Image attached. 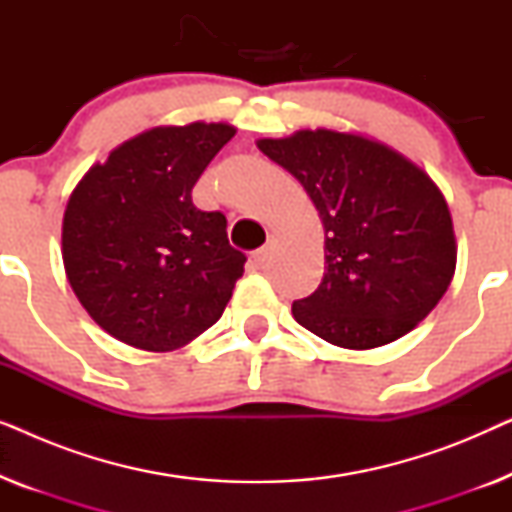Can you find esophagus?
Segmentation results:
<instances>
[{"instance_id": "obj_1", "label": "esophagus", "mask_w": 512, "mask_h": 512, "mask_svg": "<svg viewBox=\"0 0 512 512\" xmlns=\"http://www.w3.org/2000/svg\"><path fill=\"white\" fill-rule=\"evenodd\" d=\"M270 251H272L270 244H265V247L256 249V251H254V256H251V258H254V263H256V265H265V263L270 261Z\"/></svg>"}]
</instances>
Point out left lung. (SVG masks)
<instances>
[{"label":"left lung","instance_id":"obj_1","mask_svg":"<svg viewBox=\"0 0 512 512\" xmlns=\"http://www.w3.org/2000/svg\"><path fill=\"white\" fill-rule=\"evenodd\" d=\"M258 149L303 184L326 230L324 279L293 303L298 324L345 349L410 333L457 265L450 209L429 174L380 142L324 128Z\"/></svg>","mask_w":512,"mask_h":512}]
</instances>
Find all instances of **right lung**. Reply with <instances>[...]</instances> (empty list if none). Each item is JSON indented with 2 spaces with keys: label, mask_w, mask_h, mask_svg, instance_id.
Returning <instances> with one entry per match:
<instances>
[{
  "label": "right lung",
  "mask_w": 512,
  "mask_h": 512,
  "mask_svg": "<svg viewBox=\"0 0 512 512\" xmlns=\"http://www.w3.org/2000/svg\"><path fill=\"white\" fill-rule=\"evenodd\" d=\"M235 135L228 123L163 125L128 139L74 188L62 261L86 312L109 335L170 352L216 324L247 256L226 216L193 205V186Z\"/></svg>",
  "instance_id": "obj_1"
}]
</instances>
